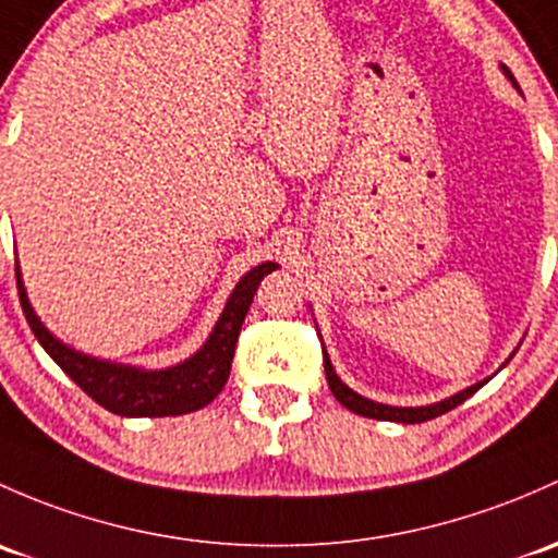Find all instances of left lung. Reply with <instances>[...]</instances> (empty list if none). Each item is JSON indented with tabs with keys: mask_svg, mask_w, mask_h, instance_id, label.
Returning <instances> with one entry per match:
<instances>
[{
	"mask_svg": "<svg viewBox=\"0 0 558 558\" xmlns=\"http://www.w3.org/2000/svg\"><path fill=\"white\" fill-rule=\"evenodd\" d=\"M502 72H506V77L511 80L513 85H515L513 74L508 72L506 66H502ZM324 368H326V379H328V387H331L333 398H337V401L342 403V407H348L350 412L361 414V417H372V420L407 422V425H414V422H427V420H433V417H441V414H447V412H451V409H454V407H460L462 401H468V398H471L473 392H476L478 387H484V383H486V379H484V383L468 387V390L457 392V396H451V398H447V401H441V403H433V407L398 409V407H385V403H374V401H368V398L357 396V392L350 390V387L344 385L342 379L337 377V372H333L331 361H328L326 353H324Z\"/></svg>",
	"mask_w": 558,
	"mask_h": 558,
	"instance_id": "1",
	"label": "left lung"
}]
</instances>
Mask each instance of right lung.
I'll return each mask as SVG.
<instances>
[{
  "mask_svg": "<svg viewBox=\"0 0 558 558\" xmlns=\"http://www.w3.org/2000/svg\"><path fill=\"white\" fill-rule=\"evenodd\" d=\"M272 269H278L275 262L259 264L256 269H251L240 280L238 289L232 291L219 324H216L208 342L203 344L201 353L192 355L190 361L179 363V366L162 368V372H144V368L120 366V363L96 361V357L74 353L72 348L58 342L39 324V318L34 315L32 304L26 299V289H23L17 267L15 280L23 315H26L34 337L39 339L47 355L66 372V377H72L98 407L109 409L111 414H120V417H175V414H190L208 407L221 392L227 377H230L240 326H243L245 313H248L251 302H254L262 278L272 272Z\"/></svg>",
  "mask_w": 558,
  "mask_h": 558,
  "instance_id": "right-lung-1",
  "label": "right lung"
}]
</instances>
